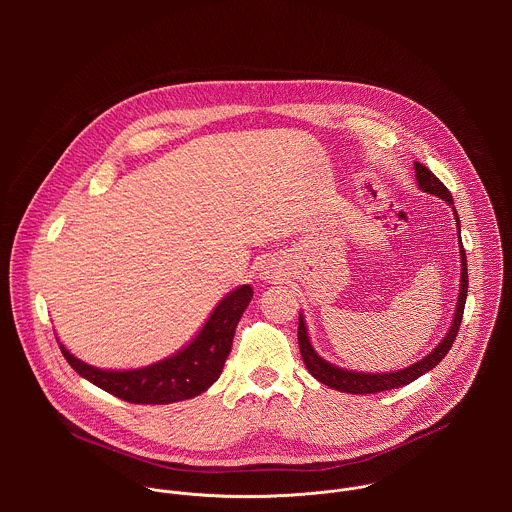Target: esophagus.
I'll return each instance as SVG.
<instances>
[{
    "mask_svg": "<svg viewBox=\"0 0 512 512\" xmlns=\"http://www.w3.org/2000/svg\"><path fill=\"white\" fill-rule=\"evenodd\" d=\"M269 273H271V271H265V275H267V279H269Z\"/></svg>",
    "mask_w": 512,
    "mask_h": 512,
    "instance_id": "34e87169",
    "label": "esophagus"
}]
</instances>
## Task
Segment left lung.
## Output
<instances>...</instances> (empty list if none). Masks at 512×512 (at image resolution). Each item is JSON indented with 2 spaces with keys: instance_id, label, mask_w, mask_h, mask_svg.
Here are the masks:
<instances>
[{
  "instance_id": "obj_1",
  "label": "left lung",
  "mask_w": 512,
  "mask_h": 512,
  "mask_svg": "<svg viewBox=\"0 0 512 512\" xmlns=\"http://www.w3.org/2000/svg\"><path fill=\"white\" fill-rule=\"evenodd\" d=\"M415 180L419 190L433 194L437 198L446 200L452 210H454V218H456V229H458V245H460V263H462V273H460V296L456 300V310H454V320L450 324L448 334L444 336V340L437 344L427 356H423L421 360H417L415 364H409V367L401 369V371H393V373H358V371H348V369H340L336 364L328 362L326 358H322L308 336V326L304 320V314L300 312V326H298V340H300V352L304 358L306 369L310 371V375L314 379H318L320 383L328 385L330 389L342 391V393H352V395H369V393H381V391H389V389H397L403 385L413 383L415 379H419L421 375L429 373L431 369H435L437 364L442 362V358L448 354V350L452 348L460 324H462V316H464V306H466V296H468V261H466V251L462 247V235H460V218L458 212L454 208V200L450 190L437 180L429 168H425L423 164L415 162Z\"/></svg>"
}]
</instances>
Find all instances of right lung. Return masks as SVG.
<instances>
[{"label":"right lung","mask_w":512,"mask_h":512,"mask_svg":"<svg viewBox=\"0 0 512 512\" xmlns=\"http://www.w3.org/2000/svg\"><path fill=\"white\" fill-rule=\"evenodd\" d=\"M253 298L251 285H239L216 304L198 334L176 354L141 369L109 371L83 362L60 342L66 362L99 389L137 405H168L204 393L223 373L235 328Z\"/></svg>","instance_id":"add662e5"}]
</instances>
